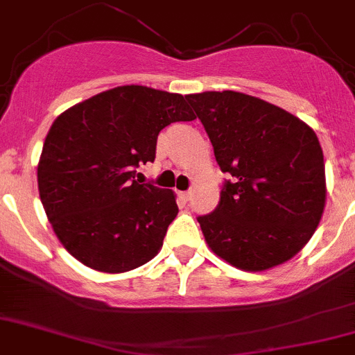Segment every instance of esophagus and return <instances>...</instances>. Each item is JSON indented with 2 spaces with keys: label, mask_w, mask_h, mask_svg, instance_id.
I'll return each instance as SVG.
<instances>
[{
  "label": "esophagus",
  "mask_w": 355,
  "mask_h": 355,
  "mask_svg": "<svg viewBox=\"0 0 355 355\" xmlns=\"http://www.w3.org/2000/svg\"><path fill=\"white\" fill-rule=\"evenodd\" d=\"M181 197L184 198V200H190V197H191V191H181Z\"/></svg>",
  "instance_id": "1"
}]
</instances>
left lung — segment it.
Masks as SVG:
<instances>
[{
  "mask_svg": "<svg viewBox=\"0 0 355 355\" xmlns=\"http://www.w3.org/2000/svg\"><path fill=\"white\" fill-rule=\"evenodd\" d=\"M214 148L225 181L219 204L198 216L214 254L245 272L298 254L326 204L322 148L295 114L258 97L223 90L187 96Z\"/></svg>",
  "mask_w": 355,
  "mask_h": 355,
  "instance_id": "8db88e82",
  "label": "left lung"
}]
</instances>
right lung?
Masks as SVG:
<instances>
[{
	"label": "right lung",
	"instance_id": "1",
	"mask_svg": "<svg viewBox=\"0 0 355 355\" xmlns=\"http://www.w3.org/2000/svg\"><path fill=\"white\" fill-rule=\"evenodd\" d=\"M195 120L181 94L123 85L74 104L43 143L38 190L60 244L106 273L137 268L158 254L178 216L172 190L136 180L155 160L157 137Z\"/></svg>",
	"mask_w": 355,
	"mask_h": 355
}]
</instances>
